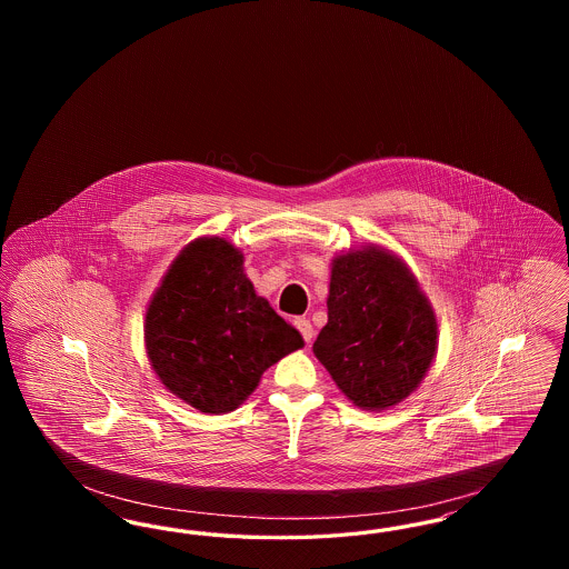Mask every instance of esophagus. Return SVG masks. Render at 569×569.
<instances>
[{
  "label": "esophagus",
  "instance_id": "34e87169",
  "mask_svg": "<svg viewBox=\"0 0 569 569\" xmlns=\"http://www.w3.org/2000/svg\"><path fill=\"white\" fill-rule=\"evenodd\" d=\"M295 326H297L298 332L302 335L305 343H311V341H313V326H311V322H309L307 318H297Z\"/></svg>",
  "mask_w": 569,
  "mask_h": 569
}]
</instances>
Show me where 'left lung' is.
I'll list each match as a JSON object with an SVG mask.
<instances>
[{
	"instance_id": "1",
	"label": "left lung",
	"mask_w": 569,
	"mask_h": 569,
	"mask_svg": "<svg viewBox=\"0 0 569 569\" xmlns=\"http://www.w3.org/2000/svg\"><path fill=\"white\" fill-rule=\"evenodd\" d=\"M326 305L313 353L335 383L365 409L401 403L437 348L433 309L406 264L376 247L339 256Z\"/></svg>"
}]
</instances>
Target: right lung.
Here are the masks:
<instances>
[{
  "label": "right lung",
  "instance_id": "obj_1",
  "mask_svg": "<svg viewBox=\"0 0 569 569\" xmlns=\"http://www.w3.org/2000/svg\"><path fill=\"white\" fill-rule=\"evenodd\" d=\"M144 339L163 386L202 413L237 409L271 365L302 348L223 239L193 241L174 260L149 305Z\"/></svg>",
  "mask_w": 569,
  "mask_h": 569
}]
</instances>
